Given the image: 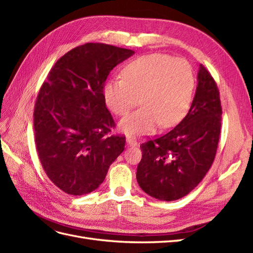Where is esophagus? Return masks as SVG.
Returning a JSON list of instances; mask_svg holds the SVG:
<instances>
[{
  "label": "esophagus",
  "mask_w": 253,
  "mask_h": 253,
  "mask_svg": "<svg viewBox=\"0 0 253 253\" xmlns=\"http://www.w3.org/2000/svg\"><path fill=\"white\" fill-rule=\"evenodd\" d=\"M126 143L128 145H132V147H135V145H137V141L135 140V138H134V137H132V136H127L126 137Z\"/></svg>",
  "instance_id": "obj_1"
}]
</instances>
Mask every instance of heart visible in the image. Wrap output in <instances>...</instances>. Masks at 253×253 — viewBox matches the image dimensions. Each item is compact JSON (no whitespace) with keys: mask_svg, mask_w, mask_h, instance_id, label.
Listing matches in <instances>:
<instances>
[{"mask_svg":"<svg viewBox=\"0 0 253 253\" xmlns=\"http://www.w3.org/2000/svg\"><path fill=\"white\" fill-rule=\"evenodd\" d=\"M125 79L105 84L109 109L125 116L139 103L141 109L120 122L127 135H145L160 127H171L185 117L194 90V74L186 60L164 53L137 58L124 70Z\"/></svg>","mask_w":253,"mask_h":253,"instance_id":"b5f03b06","label":"heart"}]
</instances>
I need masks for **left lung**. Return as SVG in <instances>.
<instances>
[{
  "mask_svg": "<svg viewBox=\"0 0 253 253\" xmlns=\"http://www.w3.org/2000/svg\"><path fill=\"white\" fill-rule=\"evenodd\" d=\"M197 81L186 117L167 134L140 144L137 181L145 193L159 201L172 202L190 193L215 158L223 113L219 91L203 64Z\"/></svg>",
  "mask_w": 253,
  "mask_h": 253,
  "instance_id": "1",
  "label": "left lung"
}]
</instances>
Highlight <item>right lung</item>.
<instances>
[{
  "mask_svg": "<svg viewBox=\"0 0 253 253\" xmlns=\"http://www.w3.org/2000/svg\"><path fill=\"white\" fill-rule=\"evenodd\" d=\"M134 53L103 43H86L61 57L37 97L35 141L43 169L63 192L84 195L103 182L125 150L126 137L115 127L103 95L117 64Z\"/></svg>",
  "mask_w": 253,
  "mask_h": 253,
  "instance_id": "add662e5",
  "label": "right lung"
}]
</instances>
